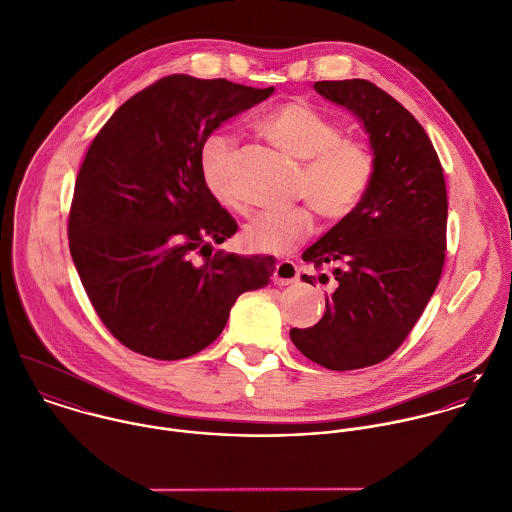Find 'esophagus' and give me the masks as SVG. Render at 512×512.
Masks as SVG:
<instances>
[{
    "instance_id": "obj_1",
    "label": "esophagus",
    "mask_w": 512,
    "mask_h": 512,
    "mask_svg": "<svg viewBox=\"0 0 512 512\" xmlns=\"http://www.w3.org/2000/svg\"><path fill=\"white\" fill-rule=\"evenodd\" d=\"M299 279H301V271H299V267H297L293 261L285 259V261H279V263L275 265L273 281H275L277 285H291V283H297Z\"/></svg>"
}]
</instances>
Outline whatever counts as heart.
<instances>
[{
	"label": "heart",
	"instance_id": "1",
	"mask_svg": "<svg viewBox=\"0 0 512 512\" xmlns=\"http://www.w3.org/2000/svg\"><path fill=\"white\" fill-rule=\"evenodd\" d=\"M257 128L279 150L303 162L295 190L322 217H346L368 192L374 178L372 152L360 142L342 140V126L314 106L305 101L279 104L257 122ZM231 150V140L219 132L209 134L200 148L205 188L227 207H235L227 182ZM312 223L308 205L261 211L245 223L241 241L251 251L281 255L307 235Z\"/></svg>",
	"mask_w": 512,
	"mask_h": 512
}]
</instances>
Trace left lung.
<instances>
[{
    "instance_id": "1",
    "label": "left lung",
    "mask_w": 512,
    "mask_h": 512,
    "mask_svg": "<svg viewBox=\"0 0 512 512\" xmlns=\"http://www.w3.org/2000/svg\"><path fill=\"white\" fill-rule=\"evenodd\" d=\"M314 91L360 120L374 156L360 204L303 253L316 269L332 267L326 310L289 332L312 362L342 372L394 354L427 307L445 263L447 190L429 136L388 93L364 79L318 81Z\"/></svg>"
}]
</instances>
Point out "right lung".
Returning <instances> with one entry per match:
<instances>
[{
  "label": "right lung",
  "mask_w": 512,
  "mask_h": 512,
  "mask_svg": "<svg viewBox=\"0 0 512 512\" xmlns=\"http://www.w3.org/2000/svg\"><path fill=\"white\" fill-rule=\"evenodd\" d=\"M273 93L170 75L122 104L93 140L69 247L93 307L126 348L156 360L194 356L221 334L241 293L269 283L275 257L213 253L237 223L205 188L200 148Z\"/></svg>",
  "instance_id": "add662e5"
}]
</instances>
